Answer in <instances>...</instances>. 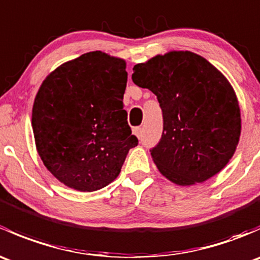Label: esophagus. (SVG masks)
<instances>
[{
  "label": "esophagus",
  "mask_w": 260,
  "mask_h": 260,
  "mask_svg": "<svg viewBox=\"0 0 260 260\" xmlns=\"http://www.w3.org/2000/svg\"><path fill=\"white\" fill-rule=\"evenodd\" d=\"M133 133H135V135L137 136L138 138H141V137H142V128L135 127V128H133Z\"/></svg>",
  "instance_id": "34e87169"
}]
</instances>
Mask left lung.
<instances>
[{
	"mask_svg": "<svg viewBox=\"0 0 260 260\" xmlns=\"http://www.w3.org/2000/svg\"><path fill=\"white\" fill-rule=\"evenodd\" d=\"M132 80L162 109L164 132L149 152L164 176L188 186L226 166L242 119L234 90L216 68L191 51H171L135 65Z\"/></svg>",
	"mask_w": 260,
	"mask_h": 260,
	"instance_id": "obj_1",
	"label": "left lung"
}]
</instances>
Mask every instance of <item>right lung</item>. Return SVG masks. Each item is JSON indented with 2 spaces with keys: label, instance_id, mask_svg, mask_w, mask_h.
Wrapping results in <instances>:
<instances>
[{
  "label": "right lung",
  "instance_id": "1",
  "mask_svg": "<svg viewBox=\"0 0 260 260\" xmlns=\"http://www.w3.org/2000/svg\"><path fill=\"white\" fill-rule=\"evenodd\" d=\"M125 61L83 54L51 73L32 108L36 148L60 182L79 191L106 187L138 145L123 109Z\"/></svg>",
  "mask_w": 260,
  "mask_h": 260
}]
</instances>
